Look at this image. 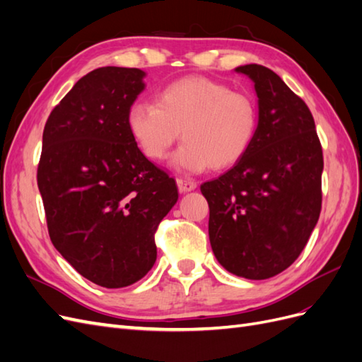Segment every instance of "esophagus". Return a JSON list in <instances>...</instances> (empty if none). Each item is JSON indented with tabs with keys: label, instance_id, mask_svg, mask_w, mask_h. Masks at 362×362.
<instances>
[{
	"label": "esophagus",
	"instance_id": "34e87169",
	"mask_svg": "<svg viewBox=\"0 0 362 362\" xmlns=\"http://www.w3.org/2000/svg\"><path fill=\"white\" fill-rule=\"evenodd\" d=\"M177 184H178V190L181 193L192 192V190H194L196 187H198V182L192 181V180H187V178H177Z\"/></svg>",
	"mask_w": 362,
	"mask_h": 362
}]
</instances>
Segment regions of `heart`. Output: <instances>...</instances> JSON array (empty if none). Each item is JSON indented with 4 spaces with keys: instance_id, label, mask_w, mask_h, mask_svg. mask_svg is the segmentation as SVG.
Instances as JSON below:
<instances>
[{
    "instance_id": "obj_1",
    "label": "heart",
    "mask_w": 362,
    "mask_h": 362,
    "mask_svg": "<svg viewBox=\"0 0 362 362\" xmlns=\"http://www.w3.org/2000/svg\"><path fill=\"white\" fill-rule=\"evenodd\" d=\"M127 124L140 151L154 160L168 157L180 139L173 164L182 172L223 169L242 158L254 141L258 112L255 101L223 83L193 75L173 81L156 96V105H131Z\"/></svg>"
}]
</instances>
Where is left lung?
<instances>
[{
	"instance_id": "8db88e82",
	"label": "left lung",
	"mask_w": 362,
	"mask_h": 362,
	"mask_svg": "<svg viewBox=\"0 0 362 362\" xmlns=\"http://www.w3.org/2000/svg\"><path fill=\"white\" fill-rule=\"evenodd\" d=\"M254 81L257 133L246 154L201 192L217 261L237 276L267 279L298 259L322 210L323 152L308 105L261 64Z\"/></svg>"
}]
</instances>
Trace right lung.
<instances>
[{"label":"right lung","instance_id":"1","mask_svg":"<svg viewBox=\"0 0 362 362\" xmlns=\"http://www.w3.org/2000/svg\"><path fill=\"white\" fill-rule=\"evenodd\" d=\"M137 68H98L75 83L43 128L37 185L49 238L81 276L131 286L157 259L156 231L177 182L149 161L127 116L145 89Z\"/></svg>","mask_w":362,"mask_h":362}]
</instances>
